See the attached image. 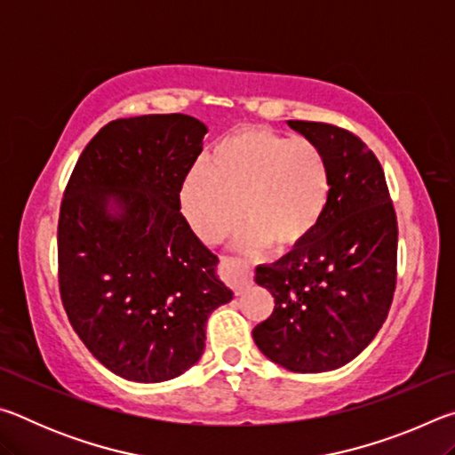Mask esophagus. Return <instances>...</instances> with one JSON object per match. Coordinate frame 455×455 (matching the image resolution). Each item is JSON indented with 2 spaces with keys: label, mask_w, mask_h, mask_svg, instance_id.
<instances>
[{
  "label": "esophagus",
  "mask_w": 455,
  "mask_h": 455,
  "mask_svg": "<svg viewBox=\"0 0 455 455\" xmlns=\"http://www.w3.org/2000/svg\"><path fill=\"white\" fill-rule=\"evenodd\" d=\"M222 275H225L227 283L230 284V289L235 291V295H243L244 291H249L252 284V273L241 263H235L230 259H222Z\"/></svg>",
  "instance_id": "obj_1"
}]
</instances>
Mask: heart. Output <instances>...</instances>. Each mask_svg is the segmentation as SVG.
<instances>
[{"label": "heart", "mask_w": 455, "mask_h": 455, "mask_svg": "<svg viewBox=\"0 0 455 455\" xmlns=\"http://www.w3.org/2000/svg\"><path fill=\"white\" fill-rule=\"evenodd\" d=\"M331 200V171L317 144L246 126L214 146L180 187V211L203 243H219L249 222L241 246H303L317 233Z\"/></svg>", "instance_id": "b5f03b06"}]
</instances>
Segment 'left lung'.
Wrapping results in <instances>:
<instances>
[{
    "mask_svg": "<svg viewBox=\"0 0 455 455\" xmlns=\"http://www.w3.org/2000/svg\"><path fill=\"white\" fill-rule=\"evenodd\" d=\"M287 124L325 154L331 200L309 241L255 268L275 309L252 329V339L267 359L289 371L323 373L355 359L387 317L397 220L383 168L365 142L321 122Z\"/></svg>",
    "mask_w": 455,
    "mask_h": 455,
    "instance_id": "left-lung-1",
    "label": "left lung"
}]
</instances>
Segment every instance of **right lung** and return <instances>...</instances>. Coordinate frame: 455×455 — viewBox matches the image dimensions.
I'll use <instances>...</instances> for the list:
<instances>
[{
	"label": "right lung",
	"instance_id": "1",
	"mask_svg": "<svg viewBox=\"0 0 455 455\" xmlns=\"http://www.w3.org/2000/svg\"><path fill=\"white\" fill-rule=\"evenodd\" d=\"M206 132L184 114L114 120L84 148L61 200L64 309L122 379L182 375L203 357L209 315L233 299L219 259L180 214V187Z\"/></svg>",
	"mask_w": 455,
	"mask_h": 455
}]
</instances>
